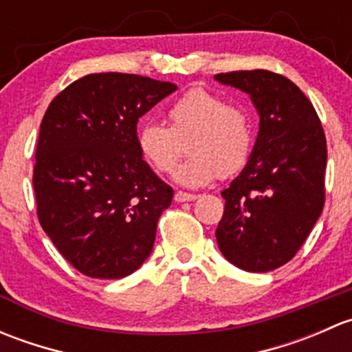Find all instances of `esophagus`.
<instances>
[{
	"instance_id": "esophagus-1",
	"label": "esophagus",
	"mask_w": 352,
	"mask_h": 352,
	"mask_svg": "<svg viewBox=\"0 0 352 352\" xmlns=\"http://www.w3.org/2000/svg\"><path fill=\"white\" fill-rule=\"evenodd\" d=\"M194 199H197L196 194L182 192V190H179V192H175V201H177V202H189V201H194Z\"/></svg>"
}]
</instances>
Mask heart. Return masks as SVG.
<instances>
[{
	"label": "heart",
	"mask_w": 352,
	"mask_h": 352,
	"mask_svg": "<svg viewBox=\"0 0 352 352\" xmlns=\"http://www.w3.org/2000/svg\"><path fill=\"white\" fill-rule=\"evenodd\" d=\"M168 119L170 127L150 120L138 131L140 153L158 173L172 172L186 148L190 156L175 172L177 182L186 187L228 179L248 162L252 129L247 116L219 95L192 88L173 102Z\"/></svg>",
	"instance_id": "1"
}]
</instances>
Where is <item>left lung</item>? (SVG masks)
<instances>
[{
  "label": "left lung",
  "instance_id": "8db88e82",
  "mask_svg": "<svg viewBox=\"0 0 352 352\" xmlns=\"http://www.w3.org/2000/svg\"><path fill=\"white\" fill-rule=\"evenodd\" d=\"M214 80L250 95L261 119L247 165L221 192L216 240L236 267L274 271L294 257L324 209V129L311 102L283 74L233 71Z\"/></svg>",
  "mask_w": 352,
  "mask_h": 352
}]
</instances>
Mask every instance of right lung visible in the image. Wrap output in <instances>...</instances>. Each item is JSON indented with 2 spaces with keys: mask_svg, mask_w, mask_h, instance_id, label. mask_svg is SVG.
Returning a JSON list of instances; mask_svg holds the SVG:
<instances>
[{
  "mask_svg": "<svg viewBox=\"0 0 352 352\" xmlns=\"http://www.w3.org/2000/svg\"><path fill=\"white\" fill-rule=\"evenodd\" d=\"M175 90L138 74L95 73L45 110L32 180L38 221L88 278H126L153 250L173 190L141 156L136 126Z\"/></svg>",
  "mask_w": 352,
  "mask_h": 352,
  "instance_id": "right-lung-1",
  "label": "right lung"
}]
</instances>
